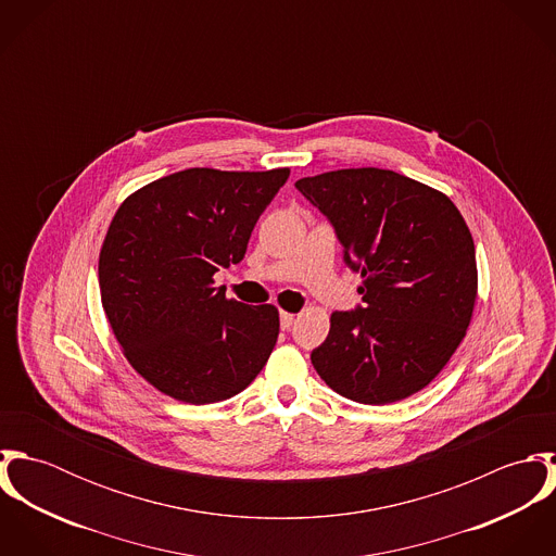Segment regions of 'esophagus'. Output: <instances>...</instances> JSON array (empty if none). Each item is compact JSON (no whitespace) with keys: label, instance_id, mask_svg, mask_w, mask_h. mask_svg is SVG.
Wrapping results in <instances>:
<instances>
[{"label":"esophagus","instance_id":"1","mask_svg":"<svg viewBox=\"0 0 556 556\" xmlns=\"http://www.w3.org/2000/svg\"><path fill=\"white\" fill-rule=\"evenodd\" d=\"M293 320H295V315H291V313H280V325H282V329H289V327L293 325Z\"/></svg>","mask_w":556,"mask_h":556}]
</instances>
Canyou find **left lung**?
Masks as SVG:
<instances>
[{"mask_svg": "<svg viewBox=\"0 0 556 556\" xmlns=\"http://www.w3.org/2000/svg\"><path fill=\"white\" fill-rule=\"evenodd\" d=\"M295 188L329 220L364 306L331 313L311 353L340 396L390 404L424 390L463 342L477 295L476 245L456 205L388 168H340Z\"/></svg>", "mask_w": 556, "mask_h": 556, "instance_id": "obj_1", "label": "left lung"}]
</instances>
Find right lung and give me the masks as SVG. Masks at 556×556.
Returning a JSON list of instances; mask_svg holds the SVG:
<instances>
[{
    "instance_id": "right-lung-1",
    "label": "right lung",
    "mask_w": 556,
    "mask_h": 556,
    "mask_svg": "<svg viewBox=\"0 0 556 556\" xmlns=\"http://www.w3.org/2000/svg\"><path fill=\"white\" fill-rule=\"evenodd\" d=\"M263 173L186 168L130 194L100 250L106 318L132 368L166 396L210 404L236 396L278 340V311L227 300L214 287L287 184Z\"/></svg>"
}]
</instances>
